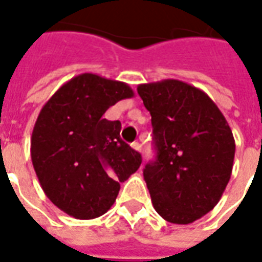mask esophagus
I'll list each match as a JSON object with an SVG mask.
<instances>
[{
	"mask_svg": "<svg viewBox=\"0 0 262 262\" xmlns=\"http://www.w3.org/2000/svg\"><path fill=\"white\" fill-rule=\"evenodd\" d=\"M132 147L135 148V150H136V151H139V153H140V151H142V144H140V143H139V142L132 143Z\"/></svg>",
	"mask_w": 262,
	"mask_h": 262,
	"instance_id": "1",
	"label": "esophagus"
}]
</instances>
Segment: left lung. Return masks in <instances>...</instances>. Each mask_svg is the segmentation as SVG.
<instances>
[{
    "mask_svg": "<svg viewBox=\"0 0 262 262\" xmlns=\"http://www.w3.org/2000/svg\"><path fill=\"white\" fill-rule=\"evenodd\" d=\"M151 115L157 157L143 170L154 209L170 223L189 225L217 205L230 180L236 143L216 103L180 80L140 84Z\"/></svg>",
    "mask_w": 262,
    "mask_h": 262,
    "instance_id": "1",
    "label": "left lung"
}]
</instances>
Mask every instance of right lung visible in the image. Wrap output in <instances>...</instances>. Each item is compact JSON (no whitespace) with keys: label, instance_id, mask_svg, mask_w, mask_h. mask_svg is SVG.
I'll return each mask as SVG.
<instances>
[{"label":"right lung","instance_id":"1","mask_svg":"<svg viewBox=\"0 0 262 262\" xmlns=\"http://www.w3.org/2000/svg\"><path fill=\"white\" fill-rule=\"evenodd\" d=\"M135 92L126 82L84 73L43 105L31 137L32 164L46 196L75 219H95L116 201L142 156L120 139L119 120L103 119Z\"/></svg>","mask_w":262,"mask_h":262}]
</instances>
